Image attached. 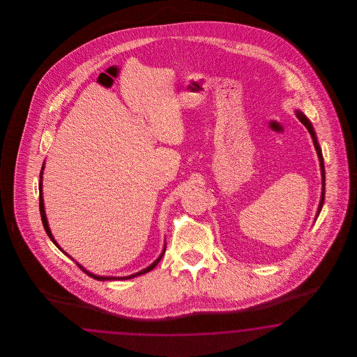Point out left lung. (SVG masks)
I'll return each instance as SVG.
<instances>
[{
  "mask_svg": "<svg viewBox=\"0 0 357 357\" xmlns=\"http://www.w3.org/2000/svg\"><path fill=\"white\" fill-rule=\"evenodd\" d=\"M296 115H297V118L300 119V121L303 123V126L307 128L309 130V133L312 135V139H313L314 148H315V151H317V154H318V158H319V165H321V175H322V196H321V202H319V206H318V213H317V217L318 215L321 213V209H322V206H324V155H322V151H321V148H319V145H318V141H317V137H315V132H314L313 127H312V123L307 120V118L303 115L301 111H296Z\"/></svg>",
  "mask_w": 357,
  "mask_h": 357,
  "instance_id": "1",
  "label": "left lung"
}]
</instances>
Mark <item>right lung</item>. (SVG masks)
Returning a JSON list of instances; mask_svg holds the SVG:
<instances>
[{"label": "right lung", "instance_id": "obj_1", "mask_svg": "<svg viewBox=\"0 0 357 357\" xmlns=\"http://www.w3.org/2000/svg\"><path fill=\"white\" fill-rule=\"evenodd\" d=\"M43 169H44V163L43 166H42V172H40V183H39V208H40V216H42V222H43L44 229H45V231H47V234H48V237L51 238V241L54 242V245L59 248V249L61 250V248L57 245V242L54 241V236H52V233H51V230H50V227H48V221H47V216H45V211H44V202H43V191H42V188H43V184H42V175H43ZM165 249H166V246H165ZM165 249H163L162 254L158 257V259L154 260L153 263H151L149 267H146L145 270L140 271V272H137V273H133V275H130V276H124V278H115V276H97V275H94V273H91V272H89V271L85 270L81 264H78L76 263L77 266L81 268V270L84 271L85 273H87L90 278H93V279H97L99 281H105V280H127V279H132V278H136V276H139V275H142V273H146V272H149V271L153 270L157 264H158V261L162 259L163 254H165ZM63 251V250H61ZM64 252V251H63ZM65 255H68L66 252H64ZM69 257V255H68ZM70 258V257H69Z\"/></svg>", "mask_w": 357, "mask_h": 357}]
</instances>
